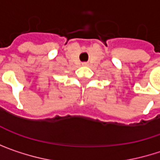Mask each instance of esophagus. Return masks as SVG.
<instances>
[{"instance_id": "34e87169", "label": "esophagus", "mask_w": 160, "mask_h": 160, "mask_svg": "<svg viewBox=\"0 0 160 160\" xmlns=\"http://www.w3.org/2000/svg\"><path fill=\"white\" fill-rule=\"evenodd\" d=\"M82 65L83 66H88V63L87 62H84V63H82Z\"/></svg>"}]
</instances>
